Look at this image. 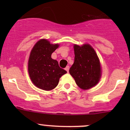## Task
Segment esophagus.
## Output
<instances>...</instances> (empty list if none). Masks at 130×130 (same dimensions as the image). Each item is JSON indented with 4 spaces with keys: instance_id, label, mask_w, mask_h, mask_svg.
Returning a JSON list of instances; mask_svg holds the SVG:
<instances>
[{
    "instance_id": "esophagus-1",
    "label": "esophagus",
    "mask_w": 130,
    "mask_h": 130,
    "mask_svg": "<svg viewBox=\"0 0 130 130\" xmlns=\"http://www.w3.org/2000/svg\"><path fill=\"white\" fill-rule=\"evenodd\" d=\"M69 69H70V67H69V66H67L66 67H65V70H66L67 72H69Z\"/></svg>"
}]
</instances>
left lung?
I'll return each mask as SVG.
<instances>
[{"instance_id": "left-lung-1", "label": "left lung", "mask_w": 130, "mask_h": 130, "mask_svg": "<svg viewBox=\"0 0 130 130\" xmlns=\"http://www.w3.org/2000/svg\"><path fill=\"white\" fill-rule=\"evenodd\" d=\"M74 63L69 70L77 86L82 89L95 86L101 76L100 62L94 50L88 44L74 45Z\"/></svg>"}]
</instances>
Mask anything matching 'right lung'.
<instances>
[{"label": "right lung", "mask_w": 130, "mask_h": 130, "mask_svg": "<svg viewBox=\"0 0 130 130\" xmlns=\"http://www.w3.org/2000/svg\"><path fill=\"white\" fill-rule=\"evenodd\" d=\"M59 44H50L42 39L34 46L28 61V72L32 83L44 90L55 88L60 77L67 73L59 67L56 60L52 58V54Z\"/></svg>", "instance_id": "obj_1"}]
</instances>
